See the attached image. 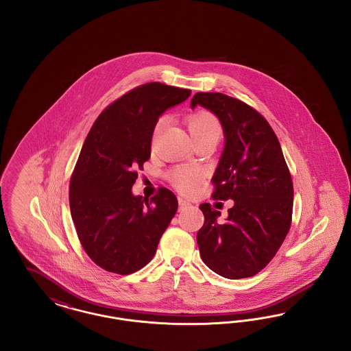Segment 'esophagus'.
Here are the masks:
<instances>
[{
  "label": "esophagus",
  "mask_w": 351,
  "mask_h": 351,
  "mask_svg": "<svg viewBox=\"0 0 351 351\" xmlns=\"http://www.w3.org/2000/svg\"><path fill=\"white\" fill-rule=\"evenodd\" d=\"M189 206H191V204L188 201H185L184 199H179V209L180 210H185Z\"/></svg>",
  "instance_id": "obj_1"
}]
</instances>
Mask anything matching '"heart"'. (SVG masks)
Masks as SVG:
<instances>
[{"label":"heart","instance_id":"b5f03b06","mask_svg":"<svg viewBox=\"0 0 351 351\" xmlns=\"http://www.w3.org/2000/svg\"><path fill=\"white\" fill-rule=\"evenodd\" d=\"M186 125L193 141L205 139V138H212L218 141V138L221 136V125L217 118L209 112H197L192 114L188 118ZM160 128H162V122L156 125L155 133H154L155 135L159 133ZM169 179L178 189L183 192H192L200 183L201 173L200 171L196 168L182 166V167L172 169V172L169 173Z\"/></svg>","mask_w":351,"mask_h":351}]
</instances>
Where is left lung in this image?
I'll return each mask as SVG.
<instances>
[{
	"instance_id": "8db88e82",
	"label": "left lung",
	"mask_w": 351,
	"mask_h": 351,
	"mask_svg": "<svg viewBox=\"0 0 351 351\" xmlns=\"http://www.w3.org/2000/svg\"><path fill=\"white\" fill-rule=\"evenodd\" d=\"M218 118L225 145L213 175V199L233 200L228 218L201 204L197 245L204 263L228 279L250 278L267 266L289 230L293 185L280 143L267 121L247 104L199 92L191 101Z\"/></svg>"
}]
</instances>
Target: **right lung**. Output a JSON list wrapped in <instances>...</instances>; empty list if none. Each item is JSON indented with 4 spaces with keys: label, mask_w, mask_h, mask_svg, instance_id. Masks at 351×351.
Segmentation results:
<instances>
[{
    "label": "right lung",
    "mask_w": 351,
    "mask_h": 351,
    "mask_svg": "<svg viewBox=\"0 0 351 351\" xmlns=\"http://www.w3.org/2000/svg\"><path fill=\"white\" fill-rule=\"evenodd\" d=\"M189 96V89L165 84L138 86L101 113L84 142L69 185L71 215L84 250L106 271L145 267L178 210L167 188L150 200L132 188L150 159L159 117Z\"/></svg>",
    "instance_id": "right-lung-1"
}]
</instances>
